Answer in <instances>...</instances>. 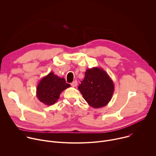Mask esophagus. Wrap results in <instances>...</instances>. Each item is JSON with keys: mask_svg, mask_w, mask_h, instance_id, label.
Returning a JSON list of instances; mask_svg holds the SVG:
<instances>
[{"mask_svg": "<svg viewBox=\"0 0 156 156\" xmlns=\"http://www.w3.org/2000/svg\"><path fill=\"white\" fill-rule=\"evenodd\" d=\"M77 84H78V83H77V81H73L72 83H71V85H72V86H73V87H76V86H77Z\"/></svg>", "mask_w": 156, "mask_h": 156, "instance_id": "esophagus-1", "label": "esophagus"}]
</instances>
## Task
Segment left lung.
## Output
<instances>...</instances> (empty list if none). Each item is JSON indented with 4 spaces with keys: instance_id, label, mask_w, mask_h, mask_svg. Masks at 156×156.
<instances>
[{
    "instance_id": "obj_1",
    "label": "left lung",
    "mask_w": 156,
    "mask_h": 156,
    "mask_svg": "<svg viewBox=\"0 0 156 156\" xmlns=\"http://www.w3.org/2000/svg\"><path fill=\"white\" fill-rule=\"evenodd\" d=\"M81 83L78 90L84 100L93 108L105 106L112 98L114 92V82L101 68L87 69L84 78Z\"/></svg>"
}]
</instances>
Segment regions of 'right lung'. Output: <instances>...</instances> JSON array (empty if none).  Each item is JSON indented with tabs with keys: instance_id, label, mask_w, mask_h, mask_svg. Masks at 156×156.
Masks as SVG:
<instances>
[{
	"instance_id": "obj_1",
	"label": "right lung",
	"mask_w": 156,
	"mask_h": 156,
	"mask_svg": "<svg viewBox=\"0 0 156 156\" xmlns=\"http://www.w3.org/2000/svg\"><path fill=\"white\" fill-rule=\"evenodd\" d=\"M70 86L65 78H60L50 72L43 77L36 88V96L39 101L46 105L54 104L59 99L61 93Z\"/></svg>"
}]
</instances>
